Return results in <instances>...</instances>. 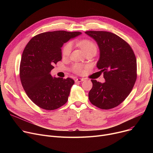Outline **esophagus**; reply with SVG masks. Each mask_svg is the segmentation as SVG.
Segmentation results:
<instances>
[{"label": "esophagus", "instance_id": "34e87169", "mask_svg": "<svg viewBox=\"0 0 153 153\" xmlns=\"http://www.w3.org/2000/svg\"><path fill=\"white\" fill-rule=\"evenodd\" d=\"M84 81V79H81V78H78V79H76L75 80V82H82Z\"/></svg>", "mask_w": 153, "mask_h": 153}]
</instances>
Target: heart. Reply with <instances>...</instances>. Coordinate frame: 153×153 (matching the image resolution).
Segmentation results:
<instances>
[{"instance_id":"1","label":"heart","mask_w":153,"mask_h":153,"mask_svg":"<svg viewBox=\"0 0 153 153\" xmlns=\"http://www.w3.org/2000/svg\"><path fill=\"white\" fill-rule=\"evenodd\" d=\"M78 45L81 48L84 53L90 51H97V45L95 43L88 39H84L82 41L78 42ZM72 50V44L71 43H68L64 46L62 51V54L64 57L68 56ZM72 69L77 74H82L84 72V67L79 64H75L72 67Z\"/></svg>"}]
</instances>
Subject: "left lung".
<instances>
[{
	"label": "left lung",
	"mask_w": 153,
	"mask_h": 153,
	"mask_svg": "<svg viewBox=\"0 0 153 153\" xmlns=\"http://www.w3.org/2000/svg\"><path fill=\"white\" fill-rule=\"evenodd\" d=\"M85 33L97 43L99 59L97 67L103 73L105 82L91 80L89 93L91 103L108 110L123 102L131 92L136 80L137 64L134 52L125 40L111 32L87 31Z\"/></svg>",
	"instance_id": "left-lung-1"
}]
</instances>
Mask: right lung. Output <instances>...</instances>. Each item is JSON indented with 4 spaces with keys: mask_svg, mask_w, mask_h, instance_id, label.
<instances>
[{
    "mask_svg": "<svg viewBox=\"0 0 153 153\" xmlns=\"http://www.w3.org/2000/svg\"><path fill=\"white\" fill-rule=\"evenodd\" d=\"M82 33L62 30L45 32L32 38L24 49L20 65L22 85L28 97L39 107L57 109L65 104L74 81L53 77V65L62 59L64 43Z\"/></svg>",
    "mask_w": 153,
    "mask_h": 153,
    "instance_id": "right-lung-1",
    "label": "right lung"
}]
</instances>
